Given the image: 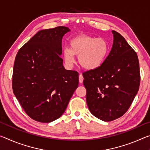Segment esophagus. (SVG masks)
<instances>
[{"label": "esophagus", "instance_id": "obj_1", "mask_svg": "<svg viewBox=\"0 0 150 150\" xmlns=\"http://www.w3.org/2000/svg\"><path fill=\"white\" fill-rule=\"evenodd\" d=\"M79 83H82L83 81V77L82 74H80L79 76Z\"/></svg>", "mask_w": 150, "mask_h": 150}]
</instances>
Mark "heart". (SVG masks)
<instances>
[{"mask_svg": "<svg viewBox=\"0 0 150 150\" xmlns=\"http://www.w3.org/2000/svg\"><path fill=\"white\" fill-rule=\"evenodd\" d=\"M70 48H65L63 55L66 65L71 67L75 63V55H79L80 65L87 70L99 68L107 57L109 44L103 38L79 35L69 42Z\"/></svg>", "mask_w": 150, "mask_h": 150, "instance_id": "obj_1", "label": "heart"}]
</instances>
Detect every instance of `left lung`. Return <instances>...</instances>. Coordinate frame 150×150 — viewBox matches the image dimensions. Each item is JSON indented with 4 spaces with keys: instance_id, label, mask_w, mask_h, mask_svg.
I'll use <instances>...</instances> for the list:
<instances>
[{
    "instance_id": "8db88e82",
    "label": "left lung",
    "mask_w": 150,
    "mask_h": 150,
    "mask_svg": "<svg viewBox=\"0 0 150 150\" xmlns=\"http://www.w3.org/2000/svg\"><path fill=\"white\" fill-rule=\"evenodd\" d=\"M112 32L113 45L105 62L98 69L83 73L88 108L95 117L105 122L126 112L140 83L136 52L119 33Z\"/></svg>"
}]
</instances>
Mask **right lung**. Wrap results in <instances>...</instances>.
Instances as JSON below:
<instances>
[{
    "instance_id": "1",
    "label": "right lung",
    "mask_w": 150,
    "mask_h": 150,
    "mask_svg": "<svg viewBox=\"0 0 150 150\" xmlns=\"http://www.w3.org/2000/svg\"><path fill=\"white\" fill-rule=\"evenodd\" d=\"M67 27L40 30L18 52L12 89L28 115L47 123L64 112L78 87L79 73L63 65L62 38Z\"/></svg>"
}]
</instances>
